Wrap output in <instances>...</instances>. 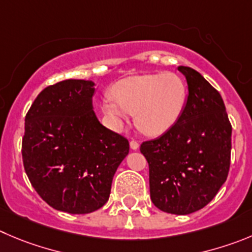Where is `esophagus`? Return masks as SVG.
Wrapping results in <instances>:
<instances>
[{"mask_svg": "<svg viewBox=\"0 0 252 252\" xmlns=\"http://www.w3.org/2000/svg\"><path fill=\"white\" fill-rule=\"evenodd\" d=\"M130 148L133 150H138L139 149V143L137 140H130Z\"/></svg>", "mask_w": 252, "mask_h": 252, "instance_id": "esophagus-1", "label": "esophagus"}]
</instances>
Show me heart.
Returning <instances> with one entry per match:
<instances>
[{
	"instance_id": "heart-1",
	"label": "heart",
	"mask_w": 252,
	"mask_h": 252,
	"mask_svg": "<svg viewBox=\"0 0 252 252\" xmlns=\"http://www.w3.org/2000/svg\"><path fill=\"white\" fill-rule=\"evenodd\" d=\"M113 98L102 103V110L117 129L129 114L148 135H158L176 123L187 102V86L175 73H154L128 77L112 89Z\"/></svg>"
}]
</instances>
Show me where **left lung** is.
<instances>
[{"mask_svg":"<svg viewBox=\"0 0 252 252\" xmlns=\"http://www.w3.org/2000/svg\"><path fill=\"white\" fill-rule=\"evenodd\" d=\"M188 99L176 123L140 145L149 164L150 199L161 211L188 215L208 205L226 182L231 124L221 95L195 69L179 65Z\"/></svg>","mask_w":252,"mask_h":252,"instance_id":"8db88e82","label":"left lung"}]
</instances>
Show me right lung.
I'll list each match as a JSON object with an SVG mask.
<instances>
[{
    "instance_id": "add662e5",
    "label": "right lung",
    "mask_w": 252,
    "mask_h": 252,
    "mask_svg": "<svg viewBox=\"0 0 252 252\" xmlns=\"http://www.w3.org/2000/svg\"><path fill=\"white\" fill-rule=\"evenodd\" d=\"M94 86L92 81L67 79L47 87L25 118L26 174L39 196L64 213L102 208L129 153L128 140L98 121Z\"/></svg>"
}]
</instances>
